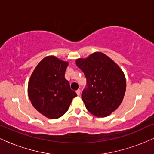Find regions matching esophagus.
<instances>
[{
    "label": "esophagus",
    "instance_id": "1",
    "mask_svg": "<svg viewBox=\"0 0 154 154\" xmlns=\"http://www.w3.org/2000/svg\"><path fill=\"white\" fill-rule=\"evenodd\" d=\"M76 93H77V94L78 95H80V94H81V91H80V90H79V89H78L77 91H76Z\"/></svg>",
    "mask_w": 154,
    "mask_h": 154
}]
</instances>
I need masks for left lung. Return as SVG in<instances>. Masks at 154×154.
<instances>
[{"label":"left lung","mask_w":154,"mask_h":154,"mask_svg":"<svg viewBox=\"0 0 154 154\" xmlns=\"http://www.w3.org/2000/svg\"><path fill=\"white\" fill-rule=\"evenodd\" d=\"M76 64L87 79L82 93L86 109L98 117L110 115L122 103L126 91V79L120 67L100 52L77 59Z\"/></svg>","instance_id":"8db88e82"}]
</instances>
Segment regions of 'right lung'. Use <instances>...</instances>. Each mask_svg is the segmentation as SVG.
I'll list each match as a JSON object with an SVG mask.
<instances>
[{"mask_svg":"<svg viewBox=\"0 0 154 154\" xmlns=\"http://www.w3.org/2000/svg\"><path fill=\"white\" fill-rule=\"evenodd\" d=\"M69 63L49 56L35 67L28 83V95L37 111L49 119H58L69 108L77 93L64 75Z\"/></svg>","mask_w":154,"mask_h":154,"instance_id":"obj_1","label":"right lung"}]
</instances>
